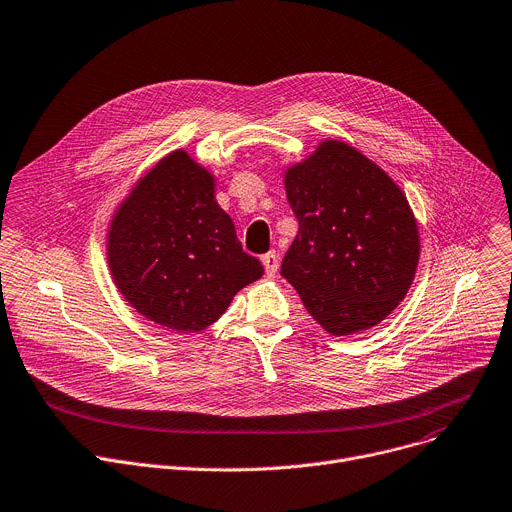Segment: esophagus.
<instances>
[{
  "label": "esophagus",
  "instance_id": "esophagus-1",
  "mask_svg": "<svg viewBox=\"0 0 512 512\" xmlns=\"http://www.w3.org/2000/svg\"><path fill=\"white\" fill-rule=\"evenodd\" d=\"M261 263L267 271V275H275L277 273V267H280V255H277L275 251H269L261 257Z\"/></svg>",
  "mask_w": 512,
  "mask_h": 512
}]
</instances>
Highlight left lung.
<instances>
[{
    "label": "left lung",
    "instance_id": "left-lung-1",
    "mask_svg": "<svg viewBox=\"0 0 512 512\" xmlns=\"http://www.w3.org/2000/svg\"><path fill=\"white\" fill-rule=\"evenodd\" d=\"M298 235L282 275L333 335L382 322L404 300L418 263V230L406 196L345 143H322L286 173Z\"/></svg>",
    "mask_w": 512,
    "mask_h": 512
}]
</instances>
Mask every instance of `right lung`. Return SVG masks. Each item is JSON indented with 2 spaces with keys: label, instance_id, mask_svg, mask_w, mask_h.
I'll return each mask as SVG.
<instances>
[{
  "label": "right lung",
  "instance_id": "obj_1",
  "mask_svg": "<svg viewBox=\"0 0 512 512\" xmlns=\"http://www.w3.org/2000/svg\"><path fill=\"white\" fill-rule=\"evenodd\" d=\"M108 261L124 298L163 327L198 333L263 265L243 251L214 179L185 151L157 163L114 216Z\"/></svg>",
  "mask_w": 512,
  "mask_h": 512
}]
</instances>
